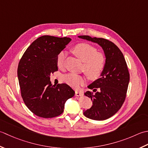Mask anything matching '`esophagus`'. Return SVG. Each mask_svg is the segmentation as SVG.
<instances>
[{
	"mask_svg": "<svg viewBox=\"0 0 148 148\" xmlns=\"http://www.w3.org/2000/svg\"><path fill=\"white\" fill-rule=\"evenodd\" d=\"M75 96H83V93L76 91H75Z\"/></svg>",
	"mask_w": 148,
	"mask_h": 148,
	"instance_id": "obj_1",
	"label": "esophagus"
}]
</instances>
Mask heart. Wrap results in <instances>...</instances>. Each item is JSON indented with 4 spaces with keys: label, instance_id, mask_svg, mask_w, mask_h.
Here are the masks:
<instances>
[{
    "label": "heart",
    "instance_id": "heart-1",
    "mask_svg": "<svg viewBox=\"0 0 148 148\" xmlns=\"http://www.w3.org/2000/svg\"><path fill=\"white\" fill-rule=\"evenodd\" d=\"M72 52L78 59L84 62L82 71L86 74L89 79L96 80L103 74L106 66V57L103 52H98V49L87 43H79L71 49ZM65 53L61 52L57 57V65L59 68L64 66ZM63 80L68 85L78 88L86 81L83 76L74 73H69L63 77Z\"/></svg>",
    "mask_w": 148,
    "mask_h": 148
}]
</instances>
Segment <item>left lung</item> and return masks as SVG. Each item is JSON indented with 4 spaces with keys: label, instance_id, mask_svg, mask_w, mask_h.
I'll return each mask as SVG.
<instances>
[{
    "label": "left lung",
    "instance_id": "obj_1",
    "mask_svg": "<svg viewBox=\"0 0 148 148\" xmlns=\"http://www.w3.org/2000/svg\"><path fill=\"white\" fill-rule=\"evenodd\" d=\"M78 37L99 44L107 59L101 77L87 87L92 91L84 93L93 103L89 109L84 111V114L91 119H107L114 116L125 102L130 81L127 64L121 51L112 41L86 35Z\"/></svg>",
    "mask_w": 148,
    "mask_h": 148
}]
</instances>
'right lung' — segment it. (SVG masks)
I'll use <instances>...</instances> for the list:
<instances>
[{
	"mask_svg": "<svg viewBox=\"0 0 148 148\" xmlns=\"http://www.w3.org/2000/svg\"><path fill=\"white\" fill-rule=\"evenodd\" d=\"M71 40L70 38L43 36L33 41L20 59L18 78L25 105L37 116L52 118L64 111V103L75 95L66 84L52 86L51 73L58 70L57 57Z\"/></svg>",
	"mask_w": 148,
	"mask_h": 148,
	"instance_id": "1",
	"label": "right lung"
}]
</instances>
